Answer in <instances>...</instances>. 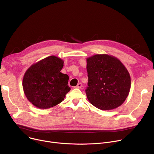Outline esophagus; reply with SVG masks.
Listing matches in <instances>:
<instances>
[{
  "label": "esophagus",
  "mask_w": 154,
  "mask_h": 154,
  "mask_svg": "<svg viewBox=\"0 0 154 154\" xmlns=\"http://www.w3.org/2000/svg\"><path fill=\"white\" fill-rule=\"evenodd\" d=\"M81 88H82V84L81 83L78 84V85L76 86V88H78V89H81Z\"/></svg>",
  "instance_id": "esophagus-1"
}]
</instances>
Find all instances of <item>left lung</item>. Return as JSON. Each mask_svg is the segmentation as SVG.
<instances>
[{
  "label": "left lung",
  "instance_id": "1",
  "mask_svg": "<svg viewBox=\"0 0 154 154\" xmlns=\"http://www.w3.org/2000/svg\"><path fill=\"white\" fill-rule=\"evenodd\" d=\"M86 68V93L90 103L101 110L122 105L130 90L131 78L120 60L108 54H95L87 59Z\"/></svg>",
  "mask_w": 154,
  "mask_h": 154
}]
</instances>
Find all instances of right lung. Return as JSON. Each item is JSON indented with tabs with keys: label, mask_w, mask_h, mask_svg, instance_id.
Listing matches in <instances>:
<instances>
[{
	"label": "right lung",
	"mask_w": 154,
	"mask_h": 154,
	"mask_svg": "<svg viewBox=\"0 0 154 154\" xmlns=\"http://www.w3.org/2000/svg\"><path fill=\"white\" fill-rule=\"evenodd\" d=\"M63 60L55 56L32 65L23 79L24 94L32 104L40 109L53 108L64 100L70 91L69 77L60 72Z\"/></svg>",
	"instance_id": "obj_1"
}]
</instances>
